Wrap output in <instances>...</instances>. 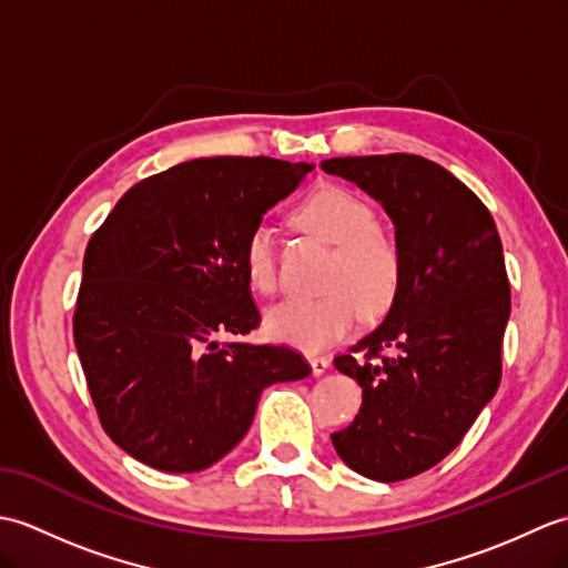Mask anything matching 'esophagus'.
<instances>
[{"label": "esophagus", "instance_id": "obj_1", "mask_svg": "<svg viewBox=\"0 0 568 568\" xmlns=\"http://www.w3.org/2000/svg\"><path fill=\"white\" fill-rule=\"evenodd\" d=\"M310 366H312V376H322V373H327V368H329V358L327 356H312Z\"/></svg>", "mask_w": 568, "mask_h": 568}]
</instances>
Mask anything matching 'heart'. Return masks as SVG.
<instances>
[{
    "mask_svg": "<svg viewBox=\"0 0 568 568\" xmlns=\"http://www.w3.org/2000/svg\"><path fill=\"white\" fill-rule=\"evenodd\" d=\"M295 222L310 234L334 244L324 287L317 297H295L265 315V329L305 354H320L356 327L361 312L381 315L403 283V253L397 241L376 226V214L354 192L322 185L295 207ZM246 281L263 295L277 287V253L273 232L256 224L241 251Z\"/></svg>",
    "mask_w": 568,
    "mask_h": 568,
    "instance_id": "heart-1",
    "label": "heart"
}]
</instances>
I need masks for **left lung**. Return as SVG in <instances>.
I'll list each match as a JSON object with an SVG mask.
<instances>
[{
    "label": "left lung",
    "instance_id": "8db88e82",
    "mask_svg": "<svg viewBox=\"0 0 568 568\" xmlns=\"http://www.w3.org/2000/svg\"><path fill=\"white\" fill-rule=\"evenodd\" d=\"M322 171L383 204L403 253L383 324L334 358L364 390L334 449L356 474L393 484L454 452L498 390L510 317L503 244L486 204L422 155H348Z\"/></svg>",
    "mask_w": 568,
    "mask_h": 568
}]
</instances>
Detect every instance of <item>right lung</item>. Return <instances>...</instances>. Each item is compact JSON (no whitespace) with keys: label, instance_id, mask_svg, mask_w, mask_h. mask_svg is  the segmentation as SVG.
<instances>
[{"label":"right lung","instance_id":"obj_1","mask_svg":"<svg viewBox=\"0 0 568 568\" xmlns=\"http://www.w3.org/2000/svg\"><path fill=\"white\" fill-rule=\"evenodd\" d=\"M307 163L220 155L124 192L92 234L72 336L110 439L165 474L210 468L244 439L263 388L310 376L261 324L241 251Z\"/></svg>","mask_w":568,"mask_h":568}]
</instances>
